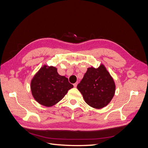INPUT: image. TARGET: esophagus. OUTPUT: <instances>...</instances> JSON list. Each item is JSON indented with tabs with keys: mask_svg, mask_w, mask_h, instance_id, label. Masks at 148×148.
Listing matches in <instances>:
<instances>
[{
	"mask_svg": "<svg viewBox=\"0 0 148 148\" xmlns=\"http://www.w3.org/2000/svg\"><path fill=\"white\" fill-rule=\"evenodd\" d=\"M77 84H78V82L77 83H75V84H73V86H74V87H77Z\"/></svg>",
	"mask_w": 148,
	"mask_h": 148,
	"instance_id": "esophagus-1",
	"label": "esophagus"
}]
</instances>
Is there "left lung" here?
Segmentation results:
<instances>
[{
	"mask_svg": "<svg viewBox=\"0 0 148 148\" xmlns=\"http://www.w3.org/2000/svg\"><path fill=\"white\" fill-rule=\"evenodd\" d=\"M77 88L89 106L99 109L112 99L115 84L105 66L101 64L97 69L92 66L88 69Z\"/></svg>",
	"mask_w": 148,
	"mask_h": 148,
	"instance_id": "obj_1",
	"label": "left lung"
}]
</instances>
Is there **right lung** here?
<instances>
[{
  "mask_svg": "<svg viewBox=\"0 0 148 148\" xmlns=\"http://www.w3.org/2000/svg\"><path fill=\"white\" fill-rule=\"evenodd\" d=\"M73 87L64 76L60 75L55 66L43 65L31 82V93L39 104L51 107L62 99Z\"/></svg>",
  "mask_w": 148,
  "mask_h": 148,
  "instance_id": "obj_1",
  "label": "right lung"
}]
</instances>
